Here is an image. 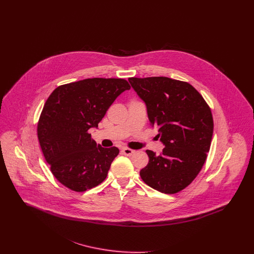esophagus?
<instances>
[{"instance_id":"esophagus-1","label":"esophagus","mask_w":254,"mask_h":254,"mask_svg":"<svg viewBox=\"0 0 254 254\" xmlns=\"http://www.w3.org/2000/svg\"><path fill=\"white\" fill-rule=\"evenodd\" d=\"M122 152H123V154H125L127 156H131L133 153H134V150L128 148V147H125V148L122 149Z\"/></svg>"}]
</instances>
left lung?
I'll use <instances>...</instances> for the list:
<instances>
[{
	"label": "left lung",
	"instance_id": "8db88e82",
	"mask_svg": "<svg viewBox=\"0 0 254 254\" xmlns=\"http://www.w3.org/2000/svg\"><path fill=\"white\" fill-rule=\"evenodd\" d=\"M144 101L151 126L165 147L160 155L146 150L147 166L140 176L163 193L186 189L205 164L211 144L213 118L203 96L188 82L168 77L128 78Z\"/></svg>",
	"mask_w": 254,
	"mask_h": 254
}]
</instances>
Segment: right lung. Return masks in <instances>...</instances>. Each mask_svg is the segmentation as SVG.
<instances>
[{
  "mask_svg": "<svg viewBox=\"0 0 254 254\" xmlns=\"http://www.w3.org/2000/svg\"><path fill=\"white\" fill-rule=\"evenodd\" d=\"M130 85L120 78H89L59 85L40 115L37 134L54 177L73 191L83 192L104 181L116 146L97 145L88 132Z\"/></svg>",
  "mask_w": 254,
  "mask_h": 254,
  "instance_id": "obj_1",
  "label": "right lung"
}]
</instances>
